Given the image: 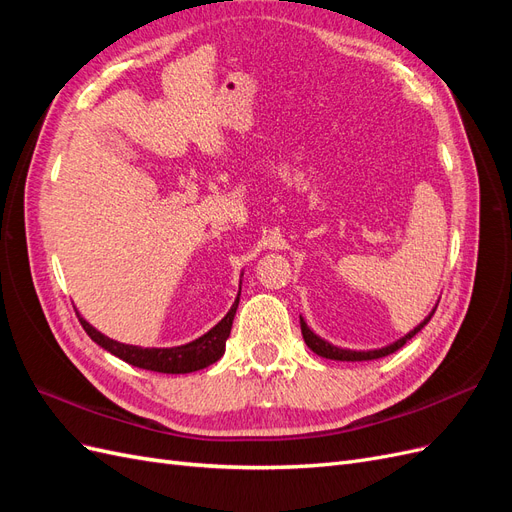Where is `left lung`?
<instances>
[{
    "label": "left lung",
    "instance_id": "left-lung-1",
    "mask_svg": "<svg viewBox=\"0 0 512 512\" xmlns=\"http://www.w3.org/2000/svg\"><path fill=\"white\" fill-rule=\"evenodd\" d=\"M436 307H433L431 314L421 324H418V327H414L408 335H404L401 339H397V342L384 346V348H378V350H348V348L333 346L329 342H324L322 337H318L312 329H309L307 322L303 318H301V333H303V339H305L307 348L312 350V352H316L318 356H324V359H331V361H374V359H382V356H386V354H393L401 346H406V342H410V339L431 320L433 312H436Z\"/></svg>",
    "mask_w": 512,
    "mask_h": 512
}]
</instances>
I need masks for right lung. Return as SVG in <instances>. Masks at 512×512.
Here are the masks:
<instances>
[{"label": "right lung", "mask_w": 512, "mask_h": 512, "mask_svg": "<svg viewBox=\"0 0 512 512\" xmlns=\"http://www.w3.org/2000/svg\"><path fill=\"white\" fill-rule=\"evenodd\" d=\"M239 294H241V288H239ZM239 294L235 303H232L230 312L215 324L211 331H207L203 337L194 339L190 344L175 346V348H141V346L119 344L115 339L96 331L85 318H81L79 312H76V316H79L85 333L94 339L98 346L119 356L121 361L141 369L158 371V374H190V371L205 369L211 363L222 359V354L226 350V339L232 329V320H235L237 307H239Z\"/></svg>", "instance_id": "1"}]
</instances>
